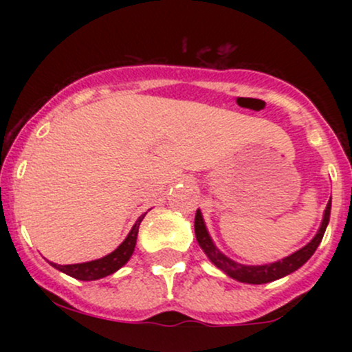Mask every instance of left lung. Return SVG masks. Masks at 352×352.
I'll use <instances>...</instances> for the list:
<instances>
[{
  "label": "left lung",
  "mask_w": 352,
  "mask_h": 352,
  "mask_svg": "<svg viewBox=\"0 0 352 352\" xmlns=\"http://www.w3.org/2000/svg\"><path fill=\"white\" fill-rule=\"evenodd\" d=\"M329 215H331V199L326 205L324 217H322L321 227H319L318 233L314 235L313 240L308 245L302 246L301 250L294 252L289 256L283 258L280 261H274V263L268 265H240L236 261L230 260L228 256H225L220 250L217 248L215 243L212 241V238L208 235V230L205 227L204 217H201L200 210H197L195 213V236L199 241L200 248L204 250L205 254L208 256V260L212 261L217 268H220L225 274H228L233 280L248 283V285H263V283H272L274 280H280V278L286 276V274L296 272L298 268H301L306 261L313 256V253L316 252V248L321 243L322 236H324L326 227L329 223Z\"/></svg>",
  "instance_id": "8db88e82"
}]
</instances>
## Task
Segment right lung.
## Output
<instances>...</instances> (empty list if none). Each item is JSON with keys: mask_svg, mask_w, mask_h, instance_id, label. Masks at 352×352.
Returning a JSON list of instances; mask_svg holds the SVG:
<instances>
[{"mask_svg": "<svg viewBox=\"0 0 352 352\" xmlns=\"http://www.w3.org/2000/svg\"><path fill=\"white\" fill-rule=\"evenodd\" d=\"M145 213L137 218L134 227H132L131 232H129V235L125 236L122 243L117 246L114 252L106 254V256L99 258V260L86 261V263H78V265H58V263H51V265L54 266L56 270H59V272L69 274V276L80 281L100 280V278L116 273L117 270L122 268V266L131 260L132 253H134V248L137 243V233H139V225L140 221L144 220Z\"/></svg>", "mask_w": 352, "mask_h": 352, "instance_id": "obj_1", "label": "right lung"}]
</instances>
